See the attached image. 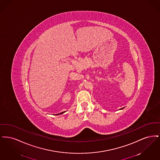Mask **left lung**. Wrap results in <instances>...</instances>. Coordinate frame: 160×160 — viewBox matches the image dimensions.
<instances>
[{"mask_svg":"<svg viewBox=\"0 0 160 160\" xmlns=\"http://www.w3.org/2000/svg\"><path fill=\"white\" fill-rule=\"evenodd\" d=\"M123 108H121V110H122V109H123Z\"/></svg>","mask_w":160,"mask_h":160,"instance_id":"1","label":"left lung"}]
</instances>
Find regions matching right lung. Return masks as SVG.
Masks as SVG:
<instances>
[{
	"label": "right lung",
	"instance_id": "right-lung-1",
	"mask_svg": "<svg viewBox=\"0 0 160 160\" xmlns=\"http://www.w3.org/2000/svg\"><path fill=\"white\" fill-rule=\"evenodd\" d=\"M64 112H62V113H59V114H58V115H59V114H62V113H64Z\"/></svg>",
	"mask_w": 160,
	"mask_h": 160
}]
</instances>
